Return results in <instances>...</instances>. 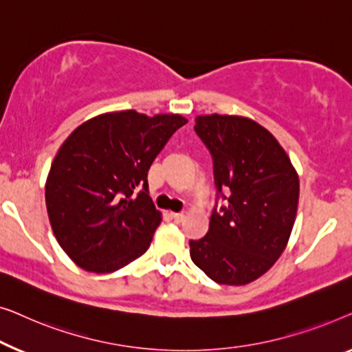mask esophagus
Returning a JSON list of instances; mask_svg holds the SVG:
<instances>
[{
    "mask_svg": "<svg viewBox=\"0 0 352 352\" xmlns=\"http://www.w3.org/2000/svg\"><path fill=\"white\" fill-rule=\"evenodd\" d=\"M172 219H174L175 221H182L183 219H185V214L183 212H172Z\"/></svg>",
    "mask_w": 352,
    "mask_h": 352,
    "instance_id": "obj_1",
    "label": "esophagus"
}]
</instances>
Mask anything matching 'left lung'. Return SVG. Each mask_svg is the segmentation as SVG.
I'll return each instance as SVG.
<instances>
[{"instance_id":"left-lung-1","label":"left lung","mask_w":352,"mask_h":352,"mask_svg":"<svg viewBox=\"0 0 352 352\" xmlns=\"http://www.w3.org/2000/svg\"><path fill=\"white\" fill-rule=\"evenodd\" d=\"M195 131L214 157L217 190L228 206L209 232L190 241L192 263L225 285L263 276L285 250L296 219L300 180L284 148L250 118L204 115Z\"/></svg>"}]
</instances>
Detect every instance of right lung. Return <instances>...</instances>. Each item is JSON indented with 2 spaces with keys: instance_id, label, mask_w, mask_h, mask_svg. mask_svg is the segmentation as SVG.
<instances>
[{
  "instance_id": "obj_1",
  "label": "right lung",
  "mask_w": 352,
  "mask_h": 352,
  "mask_svg": "<svg viewBox=\"0 0 352 352\" xmlns=\"http://www.w3.org/2000/svg\"><path fill=\"white\" fill-rule=\"evenodd\" d=\"M182 115L103 113L58 148L46 180L54 236L79 268L105 274L145 254L162 215L148 196V170Z\"/></svg>"
}]
</instances>
